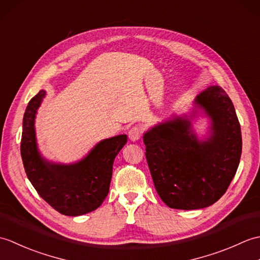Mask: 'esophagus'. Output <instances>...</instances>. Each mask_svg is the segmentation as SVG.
I'll return each mask as SVG.
<instances>
[{"instance_id": "1", "label": "esophagus", "mask_w": 260, "mask_h": 260, "mask_svg": "<svg viewBox=\"0 0 260 260\" xmlns=\"http://www.w3.org/2000/svg\"><path fill=\"white\" fill-rule=\"evenodd\" d=\"M142 133H143L142 127H140V126L132 127V128L128 131V137H129V140L133 141V142H135V141H137V140H140L141 136H142Z\"/></svg>"}]
</instances>
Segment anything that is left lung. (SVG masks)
<instances>
[{
    "instance_id": "1",
    "label": "left lung",
    "mask_w": 260,
    "mask_h": 260,
    "mask_svg": "<svg viewBox=\"0 0 260 260\" xmlns=\"http://www.w3.org/2000/svg\"><path fill=\"white\" fill-rule=\"evenodd\" d=\"M190 116L152 127L143 136L146 161L157 194L168 207L196 210L211 206L233 181L241 156V131L231 99L211 86L194 99ZM198 109L212 120L210 136L199 141L190 119Z\"/></svg>"
}]
</instances>
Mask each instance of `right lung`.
Instances as JSON below:
<instances>
[{"mask_svg":"<svg viewBox=\"0 0 260 260\" xmlns=\"http://www.w3.org/2000/svg\"><path fill=\"white\" fill-rule=\"evenodd\" d=\"M46 96L40 90L29 102L23 116L21 156L27 179L43 200L58 212L77 217L96 210L106 199L116 155L127 143L125 134L103 140L71 164L50 162L39 152L35 119Z\"/></svg>","mask_w":260,"mask_h":260,"instance_id":"1","label":"right lung"}]
</instances>
